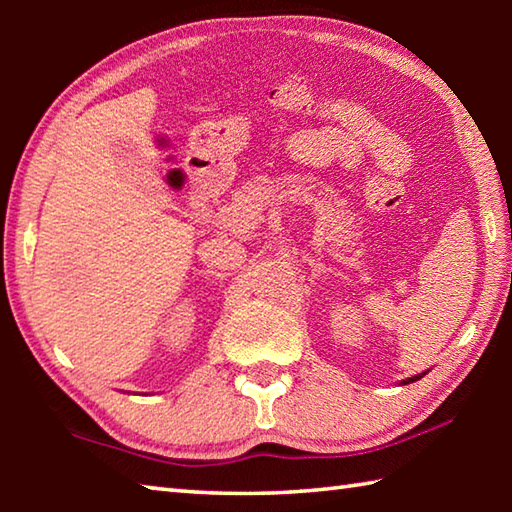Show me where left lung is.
<instances>
[{
  "label": "left lung",
  "instance_id": "obj_1",
  "mask_svg": "<svg viewBox=\"0 0 512 512\" xmlns=\"http://www.w3.org/2000/svg\"><path fill=\"white\" fill-rule=\"evenodd\" d=\"M420 377H422V375H415V377H411V379H406V381H404V384H409V381H418Z\"/></svg>",
  "mask_w": 512,
  "mask_h": 512
}]
</instances>
